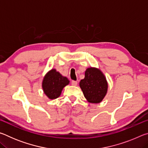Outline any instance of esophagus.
I'll use <instances>...</instances> for the list:
<instances>
[{
	"label": "esophagus",
	"mask_w": 148,
	"mask_h": 148,
	"mask_svg": "<svg viewBox=\"0 0 148 148\" xmlns=\"http://www.w3.org/2000/svg\"><path fill=\"white\" fill-rule=\"evenodd\" d=\"M71 84H72V86H77V81H74V80H72V81L71 82Z\"/></svg>",
	"instance_id": "34e87169"
}]
</instances>
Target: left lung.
Instances as JSON below:
<instances>
[{
    "label": "left lung",
    "instance_id": "8db88e82",
    "mask_svg": "<svg viewBox=\"0 0 148 148\" xmlns=\"http://www.w3.org/2000/svg\"><path fill=\"white\" fill-rule=\"evenodd\" d=\"M84 97L91 103H99L106 94V79L99 69L89 68L85 72L84 79L79 82Z\"/></svg>",
    "mask_w": 148,
    "mask_h": 148
}]
</instances>
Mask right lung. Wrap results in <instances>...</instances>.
<instances>
[{
	"label": "right lung",
	"mask_w": 148,
	"mask_h": 148,
	"mask_svg": "<svg viewBox=\"0 0 148 148\" xmlns=\"http://www.w3.org/2000/svg\"><path fill=\"white\" fill-rule=\"evenodd\" d=\"M69 84V80L63 77L56 70L52 69L45 76L42 87L44 91L50 99L58 98L62 89Z\"/></svg>",
	"instance_id": "obj_1"
}]
</instances>
